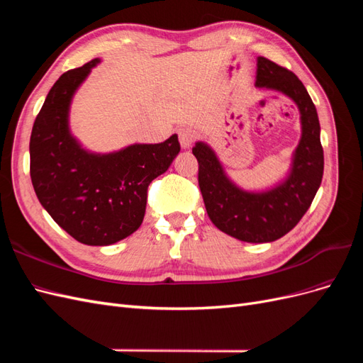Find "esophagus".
<instances>
[{"mask_svg": "<svg viewBox=\"0 0 363 363\" xmlns=\"http://www.w3.org/2000/svg\"><path fill=\"white\" fill-rule=\"evenodd\" d=\"M179 140L182 148H189L192 145V142L195 140V133L191 128H180L179 130Z\"/></svg>", "mask_w": 363, "mask_h": 363, "instance_id": "34e87169", "label": "esophagus"}]
</instances>
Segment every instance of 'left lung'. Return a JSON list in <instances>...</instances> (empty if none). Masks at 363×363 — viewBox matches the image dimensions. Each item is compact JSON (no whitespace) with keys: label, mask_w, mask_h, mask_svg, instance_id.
Returning <instances> with one entry per match:
<instances>
[{"label":"left lung","mask_w":363,"mask_h":363,"mask_svg":"<svg viewBox=\"0 0 363 363\" xmlns=\"http://www.w3.org/2000/svg\"><path fill=\"white\" fill-rule=\"evenodd\" d=\"M256 86L286 94L300 108L303 135L288 180L268 192H244L225 177L221 163L206 144L199 142L192 152L199 160V184L211 221L239 240L260 244L284 236L300 223L321 184L324 151L315 104L298 77L259 57Z\"/></svg>","instance_id":"8db88e82"}]
</instances>
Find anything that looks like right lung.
<instances>
[{
    "instance_id": "right-lung-1",
    "label": "right lung",
    "mask_w": 363,
    "mask_h": 363,
    "mask_svg": "<svg viewBox=\"0 0 363 363\" xmlns=\"http://www.w3.org/2000/svg\"><path fill=\"white\" fill-rule=\"evenodd\" d=\"M94 59L60 75L33 124L30 175L40 204L65 232L86 245H111L144 221L150 183L179 155L177 135L162 144L131 145L104 156L80 148L68 111Z\"/></svg>"
}]
</instances>
